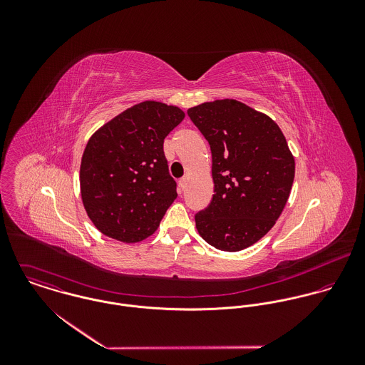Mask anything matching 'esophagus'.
<instances>
[{"label": "esophagus", "instance_id": "obj_1", "mask_svg": "<svg viewBox=\"0 0 365 365\" xmlns=\"http://www.w3.org/2000/svg\"><path fill=\"white\" fill-rule=\"evenodd\" d=\"M187 182H188V178H187V177H182V178L178 181V184H180V188H181V190H184V188L187 187Z\"/></svg>", "mask_w": 365, "mask_h": 365}]
</instances>
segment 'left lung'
Segmentation results:
<instances>
[{"instance_id": "obj_1", "label": "left lung", "mask_w": 365, "mask_h": 365, "mask_svg": "<svg viewBox=\"0 0 365 365\" xmlns=\"http://www.w3.org/2000/svg\"><path fill=\"white\" fill-rule=\"evenodd\" d=\"M208 140L213 197L195 215L201 237L217 250L239 252L275 225L285 207L295 160L279 126L236 100H216L187 110Z\"/></svg>"}]
</instances>
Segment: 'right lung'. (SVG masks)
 <instances>
[{
	"instance_id": "add662e5",
	"label": "right lung",
	"mask_w": 365,
	"mask_h": 365,
	"mask_svg": "<svg viewBox=\"0 0 365 365\" xmlns=\"http://www.w3.org/2000/svg\"><path fill=\"white\" fill-rule=\"evenodd\" d=\"M184 116L178 106L145 101L90 138L80 165L81 200L103 235L138 243L156 232L177 198L163 143Z\"/></svg>"
}]
</instances>
